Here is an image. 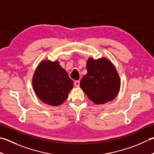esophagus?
I'll return each mask as SVG.
<instances>
[{"mask_svg": "<svg viewBox=\"0 0 154 154\" xmlns=\"http://www.w3.org/2000/svg\"><path fill=\"white\" fill-rule=\"evenodd\" d=\"M75 86L76 87H79L80 85V81H75Z\"/></svg>", "mask_w": 154, "mask_h": 154, "instance_id": "esophagus-1", "label": "esophagus"}]
</instances>
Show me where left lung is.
I'll return each mask as SVG.
<instances>
[{
  "label": "left lung",
  "instance_id": "left-lung-1",
  "mask_svg": "<svg viewBox=\"0 0 154 154\" xmlns=\"http://www.w3.org/2000/svg\"><path fill=\"white\" fill-rule=\"evenodd\" d=\"M87 73L81 80L80 87L93 103L104 104L115 99L121 87L116 68L105 57L87 61Z\"/></svg>",
  "mask_w": 154,
  "mask_h": 154
}]
</instances>
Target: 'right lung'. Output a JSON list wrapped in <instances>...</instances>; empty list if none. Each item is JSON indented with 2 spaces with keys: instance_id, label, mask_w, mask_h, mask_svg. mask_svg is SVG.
Wrapping results in <instances>:
<instances>
[{
  "instance_id": "obj_1",
  "label": "right lung",
  "mask_w": 154,
  "mask_h": 154,
  "mask_svg": "<svg viewBox=\"0 0 154 154\" xmlns=\"http://www.w3.org/2000/svg\"><path fill=\"white\" fill-rule=\"evenodd\" d=\"M32 85L41 101L47 105L58 106L67 100L73 87V81L57 60L51 61L45 59L36 68Z\"/></svg>"
}]
</instances>
